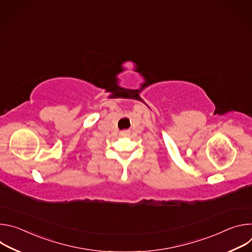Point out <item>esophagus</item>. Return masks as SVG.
<instances>
[{
  "label": "esophagus",
  "instance_id": "1",
  "mask_svg": "<svg viewBox=\"0 0 252 252\" xmlns=\"http://www.w3.org/2000/svg\"><path fill=\"white\" fill-rule=\"evenodd\" d=\"M129 134V130H123L121 131V135L122 136H127Z\"/></svg>",
  "mask_w": 252,
  "mask_h": 252
}]
</instances>
